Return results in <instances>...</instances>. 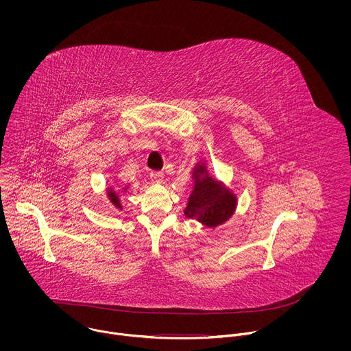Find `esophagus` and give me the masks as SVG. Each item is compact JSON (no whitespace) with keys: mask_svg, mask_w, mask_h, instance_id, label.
Instances as JSON below:
<instances>
[{"mask_svg":"<svg viewBox=\"0 0 351 351\" xmlns=\"http://www.w3.org/2000/svg\"><path fill=\"white\" fill-rule=\"evenodd\" d=\"M150 180L152 182H160L163 180V173L162 171H151Z\"/></svg>","mask_w":351,"mask_h":351,"instance_id":"1","label":"esophagus"}]
</instances>
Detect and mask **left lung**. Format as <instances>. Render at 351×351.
<instances>
[{
    "instance_id": "1",
    "label": "left lung",
    "mask_w": 351,
    "mask_h": 351,
    "mask_svg": "<svg viewBox=\"0 0 351 351\" xmlns=\"http://www.w3.org/2000/svg\"><path fill=\"white\" fill-rule=\"evenodd\" d=\"M192 181L193 191L184 215L208 228H215L228 221L238 205V196L232 189L208 171L205 160H200L193 169Z\"/></svg>"
}]
</instances>
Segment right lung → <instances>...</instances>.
Instances as JSON below:
<instances>
[{"mask_svg": "<svg viewBox=\"0 0 351 351\" xmlns=\"http://www.w3.org/2000/svg\"><path fill=\"white\" fill-rule=\"evenodd\" d=\"M128 189H130V185H127V186H120L119 189H116V188L112 186V185L106 188V196H108L110 204H112L114 208L123 210V204H121V200H120V195H121V193H127Z\"/></svg>", "mask_w": 351, "mask_h": 351, "instance_id": "right-lung-1", "label": "right lung"}]
</instances>
